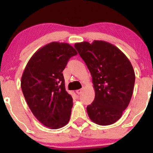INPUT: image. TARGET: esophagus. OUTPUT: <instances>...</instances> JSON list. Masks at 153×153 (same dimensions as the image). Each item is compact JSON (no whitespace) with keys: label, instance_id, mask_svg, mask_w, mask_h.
<instances>
[{"label":"esophagus","instance_id":"1","mask_svg":"<svg viewBox=\"0 0 153 153\" xmlns=\"http://www.w3.org/2000/svg\"><path fill=\"white\" fill-rule=\"evenodd\" d=\"M82 92V89H78V90L76 91V93L78 94V95L81 94V93Z\"/></svg>","mask_w":153,"mask_h":153}]
</instances>
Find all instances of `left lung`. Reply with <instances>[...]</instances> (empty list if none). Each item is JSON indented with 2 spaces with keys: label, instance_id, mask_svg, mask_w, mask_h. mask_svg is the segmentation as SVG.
<instances>
[{
  "label": "left lung",
  "instance_id": "8db88e82",
  "mask_svg": "<svg viewBox=\"0 0 153 153\" xmlns=\"http://www.w3.org/2000/svg\"><path fill=\"white\" fill-rule=\"evenodd\" d=\"M92 76L95 99L87 106L89 118L99 125L122 117L133 94L135 74L127 56L112 44L94 40L75 44Z\"/></svg>",
  "mask_w": 153,
  "mask_h": 153
}]
</instances>
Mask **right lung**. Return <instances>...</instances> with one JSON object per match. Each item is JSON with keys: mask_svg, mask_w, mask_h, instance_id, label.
<instances>
[{"mask_svg": "<svg viewBox=\"0 0 153 153\" xmlns=\"http://www.w3.org/2000/svg\"><path fill=\"white\" fill-rule=\"evenodd\" d=\"M78 52L69 44L53 42L39 49L23 73L21 87L26 103L43 125L59 129L69 122L73 98L65 91L62 72Z\"/></svg>", "mask_w": 153, "mask_h": 153, "instance_id": "add662e5", "label": "right lung"}]
</instances>
